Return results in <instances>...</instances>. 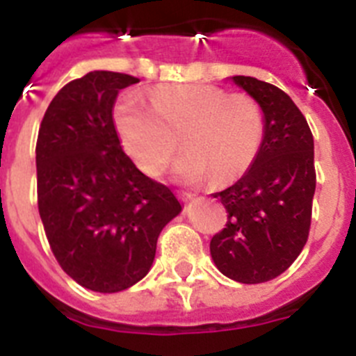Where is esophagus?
Here are the masks:
<instances>
[{"label": "esophagus", "instance_id": "34e87169", "mask_svg": "<svg viewBox=\"0 0 356 356\" xmlns=\"http://www.w3.org/2000/svg\"><path fill=\"white\" fill-rule=\"evenodd\" d=\"M180 197H181V201H185V203H188V201H193V200H194V194H191V193H180Z\"/></svg>", "mask_w": 356, "mask_h": 356}]
</instances>
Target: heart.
I'll return each mask as SVG.
<instances>
[{"label":"heart","mask_w":356,"mask_h":356,"mask_svg":"<svg viewBox=\"0 0 356 356\" xmlns=\"http://www.w3.org/2000/svg\"><path fill=\"white\" fill-rule=\"evenodd\" d=\"M114 124L122 149L146 175L162 172L181 139L187 151L172 168L181 181L209 172L217 184L237 180L254 163L266 134L253 97L201 83L165 87L149 102L139 92L122 94Z\"/></svg>","instance_id":"obj_1"}]
</instances>
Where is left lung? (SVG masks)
Listing matches in <instances>:
<instances>
[{
  "instance_id": "1",
  "label": "left lung",
  "mask_w": 356,
  "mask_h": 356,
  "mask_svg": "<svg viewBox=\"0 0 356 356\" xmlns=\"http://www.w3.org/2000/svg\"><path fill=\"white\" fill-rule=\"evenodd\" d=\"M262 108L266 134L250 171L216 193L228 212L210 241L216 267L241 284H264L287 271L307 244L316 193L314 137L291 97L253 76H232Z\"/></svg>"
}]
</instances>
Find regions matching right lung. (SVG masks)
<instances>
[{"instance_id":"1","label":"right lung","mask_w":356,"mask_h":356,"mask_svg":"<svg viewBox=\"0 0 356 356\" xmlns=\"http://www.w3.org/2000/svg\"><path fill=\"white\" fill-rule=\"evenodd\" d=\"M139 78L92 71L49 103L35 147L39 213L53 254L81 287L124 291L149 273L160 232L181 212L171 188L122 151L119 90Z\"/></svg>"}]
</instances>
